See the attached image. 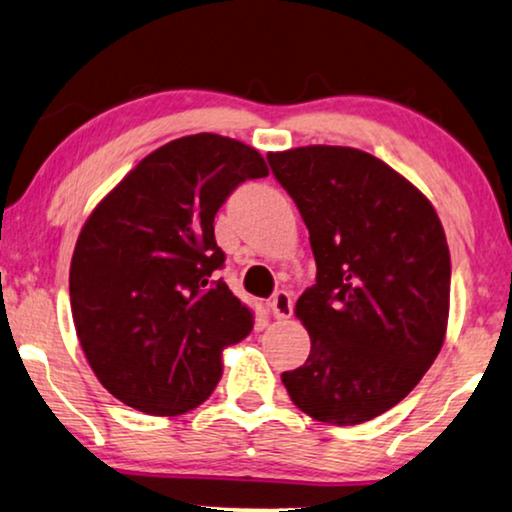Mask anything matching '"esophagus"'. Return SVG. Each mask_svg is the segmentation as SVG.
<instances>
[{"label":"esophagus","mask_w":512,"mask_h":512,"mask_svg":"<svg viewBox=\"0 0 512 512\" xmlns=\"http://www.w3.org/2000/svg\"><path fill=\"white\" fill-rule=\"evenodd\" d=\"M269 309H271V313H274V318H278V320L290 318L292 316V297L285 290H278L276 295L271 297Z\"/></svg>","instance_id":"1"}]
</instances>
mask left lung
<instances>
[{"label": "left lung", "mask_w": 512, "mask_h": 512, "mask_svg": "<svg viewBox=\"0 0 512 512\" xmlns=\"http://www.w3.org/2000/svg\"><path fill=\"white\" fill-rule=\"evenodd\" d=\"M267 159L297 203L318 269L295 306L311 353L281 379L311 419L363 424L398 405L445 342V229L410 180L360 149L309 145Z\"/></svg>", "instance_id": "obj_1"}]
</instances>
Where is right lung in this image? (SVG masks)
Wrapping results in <instances>:
<instances>
[{
  "instance_id": "1",
  "label": "right lung",
  "mask_w": 512,
  "mask_h": 512,
  "mask_svg": "<svg viewBox=\"0 0 512 512\" xmlns=\"http://www.w3.org/2000/svg\"><path fill=\"white\" fill-rule=\"evenodd\" d=\"M262 154L215 133L147 154L102 199L77 238L72 318L84 356L114 398L154 417L199 407L222 377V351L252 313L215 271V213Z\"/></svg>"
}]
</instances>
